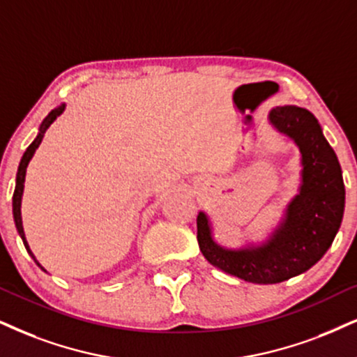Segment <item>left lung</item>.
<instances>
[{
    "label": "left lung",
    "instance_id": "left-lung-1",
    "mask_svg": "<svg viewBox=\"0 0 357 357\" xmlns=\"http://www.w3.org/2000/svg\"><path fill=\"white\" fill-rule=\"evenodd\" d=\"M270 123L290 137L301 153L300 194L267 243L227 250L212 241L209 219L197 215V242L211 265L259 285L285 282L313 267L335 241L344 214V181L336 153L324 138L318 120L305 108L287 105L270 112Z\"/></svg>",
    "mask_w": 357,
    "mask_h": 357
}]
</instances>
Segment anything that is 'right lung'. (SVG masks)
Wrapping results in <instances>:
<instances>
[{
  "instance_id": "obj_1",
  "label": "right lung",
  "mask_w": 357,
  "mask_h": 357,
  "mask_svg": "<svg viewBox=\"0 0 357 357\" xmlns=\"http://www.w3.org/2000/svg\"><path fill=\"white\" fill-rule=\"evenodd\" d=\"M64 107H66V105H64V103H62L61 107L54 108V110L51 112V114H49V115L46 116V119H44L43 125H40V128H39V135H38V137H36L34 142L31 143V145L28 146V150L24 151V155H22V158H21V163H20V168H17V174H16V188H15V194H13V215H15L16 229H17V232H20V236H21V238H22V242H24L26 250L29 252V255L33 257L34 261H36V264L39 265V267H40V264H39L38 260H36V257H34L33 252H31L29 245H28V242H26V237H24V229H22V219H21V197H22V191H24L26 168H28V165H29L31 158H33L34 151L38 150V146L40 145V142H43L44 133H46V130L49 128V126H51L52 121L56 120L57 116L62 114V112H64ZM40 268H43V267H40ZM43 270H44V268H43Z\"/></svg>"
}]
</instances>
